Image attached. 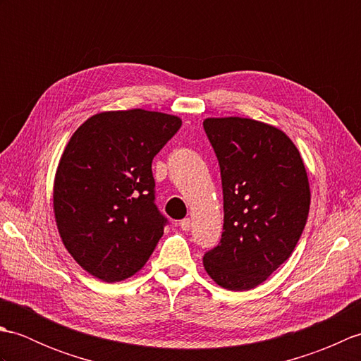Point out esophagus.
I'll list each match as a JSON object with an SVG mask.
<instances>
[{
	"mask_svg": "<svg viewBox=\"0 0 361 361\" xmlns=\"http://www.w3.org/2000/svg\"><path fill=\"white\" fill-rule=\"evenodd\" d=\"M190 226H192V221H190V219H183L180 221V228L183 229V231H189Z\"/></svg>",
	"mask_w": 361,
	"mask_h": 361,
	"instance_id": "1",
	"label": "esophagus"
}]
</instances>
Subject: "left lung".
Masks as SVG:
<instances>
[{
	"instance_id": "obj_1",
	"label": "left lung",
	"mask_w": 361,
	"mask_h": 361,
	"mask_svg": "<svg viewBox=\"0 0 361 361\" xmlns=\"http://www.w3.org/2000/svg\"><path fill=\"white\" fill-rule=\"evenodd\" d=\"M224 188V234L203 256L220 287L245 291L268 279L293 252L310 209L301 153L290 137L250 118H206Z\"/></svg>"
}]
</instances>
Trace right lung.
Segmentation results:
<instances>
[{
	"label": "right lung",
	"instance_id": "obj_1",
	"mask_svg": "<svg viewBox=\"0 0 361 361\" xmlns=\"http://www.w3.org/2000/svg\"><path fill=\"white\" fill-rule=\"evenodd\" d=\"M178 116L142 109L102 111L75 130L54 178V216L68 252L104 282L147 262L164 233L152 159L178 132Z\"/></svg>",
	"mask_w": 361,
	"mask_h": 361
}]
</instances>
